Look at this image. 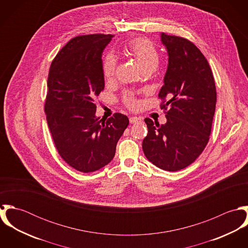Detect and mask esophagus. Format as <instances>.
<instances>
[{
	"mask_svg": "<svg viewBox=\"0 0 248 248\" xmlns=\"http://www.w3.org/2000/svg\"><path fill=\"white\" fill-rule=\"evenodd\" d=\"M129 120H130V123L135 124V123H140V122H141L142 118L141 117H138V116H132V117L129 118Z\"/></svg>",
	"mask_w": 248,
	"mask_h": 248,
	"instance_id": "1",
	"label": "esophagus"
}]
</instances>
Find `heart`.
<instances>
[{"label":"heart","instance_id":"obj_1","mask_svg":"<svg viewBox=\"0 0 248 248\" xmlns=\"http://www.w3.org/2000/svg\"><path fill=\"white\" fill-rule=\"evenodd\" d=\"M126 52L135 59L141 71H153L159 62V53L155 45L144 38H137L129 42ZM117 66V58L112 53H108L102 61V72L107 80L113 77ZM123 102L130 108H136L138 101L132 93H127L123 96Z\"/></svg>","mask_w":248,"mask_h":248}]
</instances>
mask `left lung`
<instances>
[{
  "label": "left lung",
  "mask_w": 248,
  "mask_h": 248,
  "mask_svg": "<svg viewBox=\"0 0 248 248\" xmlns=\"http://www.w3.org/2000/svg\"><path fill=\"white\" fill-rule=\"evenodd\" d=\"M168 52V68L158 97L167 122L154 124L145 118L148 135L144 155L156 167L175 172L193 163L209 140L217 92L210 66L189 40L161 33Z\"/></svg>",
  "instance_id": "obj_1"
}]
</instances>
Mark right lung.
Here are the masks:
<instances>
[{"label": "right lung", "mask_w": 248, "mask_h": 248, "mask_svg": "<svg viewBox=\"0 0 248 248\" xmlns=\"http://www.w3.org/2000/svg\"><path fill=\"white\" fill-rule=\"evenodd\" d=\"M113 36H76L53 59L45 102L46 121L61 157L75 170L91 173L113 158L116 144L129 125L116 112L95 116L94 98L104 90L102 52Z\"/></svg>", "instance_id": "add662e5"}]
</instances>
